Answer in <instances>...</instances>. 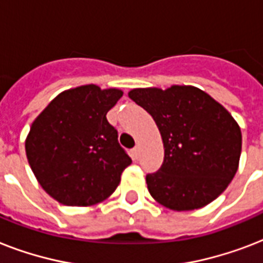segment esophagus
I'll return each mask as SVG.
<instances>
[{"label":"esophagus","instance_id":"obj_1","mask_svg":"<svg viewBox=\"0 0 263 263\" xmlns=\"http://www.w3.org/2000/svg\"><path fill=\"white\" fill-rule=\"evenodd\" d=\"M140 156V147L139 146H135V147L132 148V157L135 158V160H138Z\"/></svg>","mask_w":263,"mask_h":263}]
</instances>
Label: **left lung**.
I'll list each match as a JSON object with an SVG mask.
<instances>
[{
    "label": "left lung",
    "mask_w": 263,
    "mask_h": 263,
    "mask_svg": "<svg viewBox=\"0 0 263 263\" xmlns=\"http://www.w3.org/2000/svg\"><path fill=\"white\" fill-rule=\"evenodd\" d=\"M129 98L156 121L164 162L146 175L148 192L176 212L203 208L224 192L237 171L241 132L218 102L191 86L136 88Z\"/></svg>",
    "instance_id": "obj_1"
}]
</instances>
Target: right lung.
Masks as SVG:
<instances>
[{"label":"right lung","mask_w":263,"mask_h":263,"mask_svg":"<svg viewBox=\"0 0 263 263\" xmlns=\"http://www.w3.org/2000/svg\"><path fill=\"white\" fill-rule=\"evenodd\" d=\"M123 91L88 84L64 91L31 125L26 140L30 166L43 190L67 206L106 199L131 157L106 113Z\"/></svg>","instance_id":"add662e5"}]
</instances>
